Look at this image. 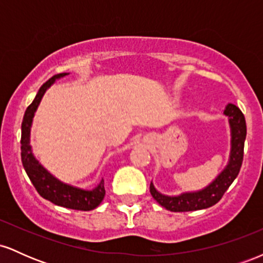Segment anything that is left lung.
Segmentation results:
<instances>
[{
  "label": "left lung",
  "instance_id": "8db88e82",
  "mask_svg": "<svg viewBox=\"0 0 263 263\" xmlns=\"http://www.w3.org/2000/svg\"><path fill=\"white\" fill-rule=\"evenodd\" d=\"M224 114L229 116V123L231 128V152L228 165L215 178V180H213V183L205 186L204 189L198 190V192L183 193L177 197L161 194L155 188L153 183H151V195L157 203L167 210L180 213V211H194L213 206L222 198L226 190L237 177L243 159V146H245L246 138L245 116L241 112L240 108L234 104H229Z\"/></svg>",
  "mask_w": 263,
  "mask_h": 263
}]
</instances>
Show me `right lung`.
<instances>
[{"mask_svg": "<svg viewBox=\"0 0 263 263\" xmlns=\"http://www.w3.org/2000/svg\"><path fill=\"white\" fill-rule=\"evenodd\" d=\"M66 73L57 74L49 80L45 81L41 89L38 90L34 100L28 107H27L25 116L22 121V135H21V158H22L23 167L27 176L29 177L34 188L37 189L41 197L47 200L52 201L53 204L59 205V206L69 208L74 210H84L89 211L99 206L105 197V186L104 179L100 184L92 190H84L80 188H75L73 185H69L60 182L55 177H53L43 165L39 163L35 157L33 156L31 144H29V138H31V127L34 112L43 98L44 92L54 81L59 78L65 77Z\"/></svg>", "mask_w": 263, "mask_h": 263, "instance_id": "add662e5", "label": "right lung"}]
</instances>
